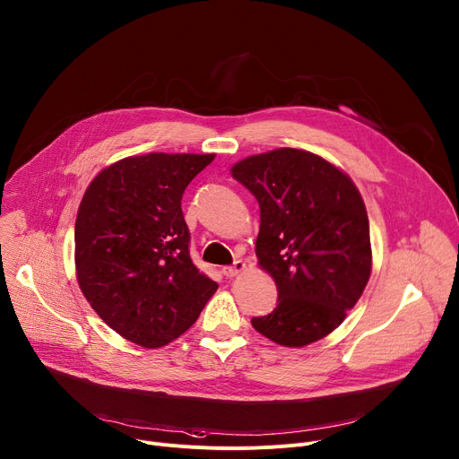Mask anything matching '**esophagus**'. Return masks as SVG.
<instances>
[{
  "label": "esophagus",
  "instance_id": "esophagus-1",
  "mask_svg": "<svg viewBox=\"0 0 459 459\" xmlns=\"http://www.w3.org/2000/svg\"><path fill=\"white\" fill-rule=\"evenodd\" d=\"M243 269H246V262L243 260H236L232 265H227V267H223V274L225 277H236V274H239Z\"/></svg>",
  "mask_w": 459,
  "mask_h": 459
}]
</instances>
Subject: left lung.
Wrapping results in <instances>:
<instances>
[{
    "label": "left lung",
    "instance_id": "8db88e82",
    "mask_svg": "<svg viewBox=\"0 0 459 459\" xmlns=\"http://www.w3.org/2000/svg\"><path fill=\"white\" fill-rule=\"evenodd\" d=\"M260 204L258 265L277 308L251 323L282 347L323 340L347 317L371 277L369 220L352 178L310 151L281 147L230 168Z\"/></svg>",
    "mask_w": 459,
    "mask_h": 459
}]
</instances>
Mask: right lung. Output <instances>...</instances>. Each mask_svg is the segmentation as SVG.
<instances>
[{
	"label": "right lung",
	"mask_w": 459,
	"mask_h": 459,
	"mask_svg": "<svg viewBox=\"0 0 459 459\" xmlns=\"http://www.w3.org/2000/svg\"><path fill=\"white\" fill-rule=\"evenodd\" d=\"M216 155L149 152L96 175L75 220L77 282L121 338L159 349L185 333L218 284L190 258L180 199Z\"/></svg>",
	"instance_id": "add662e5"
}]
</instances>
